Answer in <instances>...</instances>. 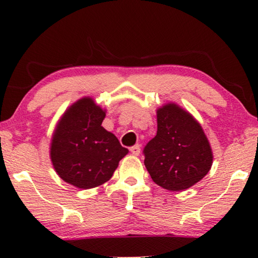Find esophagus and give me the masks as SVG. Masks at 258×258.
I'll return each instance as SVG.
<instances>
[{"mask_svg":"<svg viewBox=\"0 0 258 258\" xmlns=\"http://www.w3.org/2000/svg\"><path fill=\"white\" fill-rule=\"evenodd\" d=\"M130 151H132L133 155H135V156H137V155H140L141 153V147L139 146V144H136V146H134L130 148Z\"/></svg>","mask_w":258,"mask_h":258,"instance_id":"esophagus-1","label":"esophagus"}]
</instances>
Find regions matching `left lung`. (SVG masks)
Masks as SVG:
<instances>
[{
    "mask_svg": "<svg viewBox=\"0 0 258 258\" xmlns=\"http://www.w3.org/2000/svg\"><path fill=\"white\" fill-rule=\"evenodd\" d=\"M156 115L157 134L144 147V165L156 184L182 191L208 174L213 150L200 123L179 105H162Z\"/></svg>",
    "mask_w": 258,
    "mask_h": 258,
    "instance_id": "8db88e82",
    "label": "left lung"
}]
</instances>
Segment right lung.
Returning <instances> with one entry per match:
<instances>
[{
  "mask_svg": "<svg viewBox=\"0 0 258 258\" xmlns=\"http://www.w3.org/2000/svg\"><path fill=\"white\" fill-rule=\"evenodd\" d=\"M105 110L91 97H83L64 111L54 130L50 158L63 181L91 189L111 178L119 161L129 153L102 122Z\"/></svg>",
  "mask_w": 258,
  "mask_h": 258,
  "instance_id": "obj_1",
  "label": "right lung"
}]
</instances>
